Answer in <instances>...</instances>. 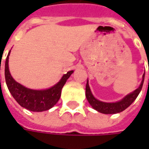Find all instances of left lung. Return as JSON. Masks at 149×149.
<instances>
[{
	"label": "left lung",
	"instance_id": "1",
	"mask_svg": "<svg viewBox=\"0 0 149 149\" xmlns=\"http://www.w3.org/2000/svg\"><path fill=\"white\" fill-rule=\"evenodd\" d=\"M143 80H144V74L143 75V80L141 82L140 86L136 90H134L133 93L124 97L121 101H118L116 103H104V102H101L100 100H96L90 91L88 82L86 84L85 95H86L87 100L89 101L90 105L92 106L95 110L100 112L102 113H105V114L117 113H120V112L123 111L124 109H126L136 100V98L139 95L141 89H142L143 84Z\"/></svg>",
	"mask_w": 149,
	"mask_h": 149
}]
</instances>
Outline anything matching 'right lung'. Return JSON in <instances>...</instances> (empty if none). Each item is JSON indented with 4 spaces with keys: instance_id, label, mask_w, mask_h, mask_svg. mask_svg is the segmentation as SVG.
Wrapping results in <instances>:
<instances>
[{
    "instance_id": "right-lung-1",
    "label": "right lung",
    "mask_w": 149,
    "mask_h": 149,
    "mask_svg": "<svg viewBox=\"0 0 149 149\" xmlns=\"http://www.w3.org/2000/svg\"><path fill=\"white\" fill-rule=\"evenodd\" d=\"M8 55L5 65V78L9 91L14 97L17 103L28 110L34 112H42L48 110L58 102L61 95V89L65 85L66 80L71 75L73 70L64 74L60 82L53 87L45 90H34L27 89L20 84L15 81L11 77L8 67ZM1 66V65H0Z\"/></svg>"
}]
</instances>
